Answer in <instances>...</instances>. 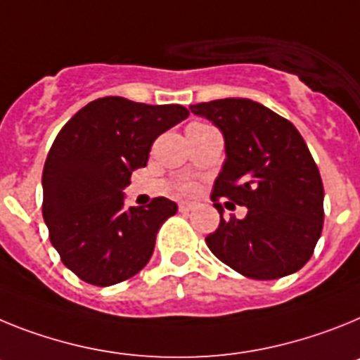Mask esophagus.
<instances>
[{
    "mask_svg": "<svg viewBox=\"0 0 360 360\" xmlns=\"http://www.w3.org/2000/svg\"><path fill=\"white\" fill-rule=\"evenodd\" d=\"M193 208H195V202H190V201L179 202V212H192Z\"/></svg>",
    "mask_w": 360,
    "mask_h": 360,
    "instance_id": "1",
    "label": "esophagus"
}]
</instances>
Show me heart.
Listing matches in <instances>:
<instances>
[{
  "label": "heart",
  "instance_id": "1",
  "mask_svg": "<svg viewBox=\"0 0 360 360\" xmlns=\"http://www.w3.org/2000/svg\"><path fill=\"white\" fill-rule=\"evenodd\" d=\"M186 190H188V186H186Z\"/></svg>",
  "mask_w": 360,
  "mask_h": 360
}]
</instances>
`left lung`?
<instances>
[{
    "instance_id": "left-lung-1",
    "label": "left lung",
    "mask_w": 360,
    "mask_h": 360,
    "mask_svg": "<svg viewBox=\"0 0 360 360\" xmlns=\"http://www.w3.org/2000/svg\"><path fill=\"white\" fill-rule=\"evenodd\" d=\"M224 137L226 159L212 201L246 206L243 219H223L206 237L212 254L237 274L270 281L310 261L324 221L321 174L304 139L288 120L261 103L226 98L190 105Z\"/></svg>"
}]
</instances>
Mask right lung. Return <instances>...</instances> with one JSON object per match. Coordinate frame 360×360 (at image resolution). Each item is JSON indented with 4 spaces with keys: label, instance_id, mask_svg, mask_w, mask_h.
<instances>
[{
    "label": "right lung",
    "instance_id": "1",
    "mask_svg": "<svg viewBox=\"0 0 360 360\" xmlns=\"http://www.w3.org/2000/svg\"><path fill=\"white\" fill-rule=\"evenodd\" d=\"M190 112L120 96L83 106L56 137L43 168V219L65 266L96 286L143 270L161 224L177 212L167 198L124 208L130 176L146 167L152 143Z\"/></svg>",
    "mask_w": 360,
    "mask_h": 360
}]
</instances>
